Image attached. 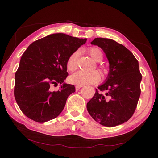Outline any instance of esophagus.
I'll return each instance as SVG.
<instances>
[{"mask_svg": "<svg viewBox=\"0 0 158 158\" xmlns=\"http://www.w3.org/2000/svg\"><path fill=\"white\" fill-rule=\"evenodd\" d=\"M82 88V86L81 85H76L75 86V89H76V91H78L79 89H80Z\"/></svg>", "mask_w": 158, "mask_h": 158, "instance_id": "obj_1", "label": "esophagus"}]
</instances>
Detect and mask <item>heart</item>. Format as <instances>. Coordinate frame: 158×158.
<instances>
[{
  "label": "heart",
  "mask_w": 158,
  "mask_h": 158,
  "mask_svg": "<svg viewBox=\"0 0 158 158\" xmlns=\"http://www.w3.org/2000/svg\"><path fill=\"white\" fill-rule=\"evenodd\" d=\"M88 53L91 58L95 62H100L103 58V54L99 48H92L89 49ZM79 56V52L76 51L70 55L66 62L67 70L70 72H73L77 68V60ZM104 72H106V70L103 69ZM100 79V75L97 70L89 73H84L78 71L73 74L69 77V81L73 84L77 85H83L86 84H93L98 83Z\"/></svg>",
  "instance_id": "obj_1"
}]
</instances>
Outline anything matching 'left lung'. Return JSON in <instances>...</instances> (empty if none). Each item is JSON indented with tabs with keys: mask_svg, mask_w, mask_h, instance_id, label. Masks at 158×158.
<instances>
[{
	"mask_svg": "<svg viewBox=\"0 0 158 158\" xmlns=\"http://www.w3.org/2000/svg\"><path fill=\"white\" fill-rule=\"evenodd\" d=\"M91 44L105 52L109 71L105 82L87 103V110L104 126L120 125L132 116L140 95L142 75L139 62L130 50L114 40L96 38Z\"/></svg>",
	"mask_w": 158,
	"mask_h": 158,
	"instance_id": "obj_1",
	"label": "left lung"
}]
</instances>
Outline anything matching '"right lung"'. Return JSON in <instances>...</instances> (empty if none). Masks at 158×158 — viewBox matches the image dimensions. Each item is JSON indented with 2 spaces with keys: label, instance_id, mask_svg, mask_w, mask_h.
<instances>
[{
  "label": "right lung",
  "instance_id": "1",
  "mask_svg": "<svg viewBox=\"0 0 158 158\" xmlns=\"http://www.w3.org/2000/svg\"><path fill=\"white\" fill-rule=\"evenodd\" d=\"M87 39L55 33L33 42L20 60L15 75V98L24 115L36 122H46L58 117L66 100L75 92L67 84L66 62ZM61 85L53 91L52 86Z\"/></svg>",
  "mask_w": 158,
  "mask_h": 158
}]
</instances>
